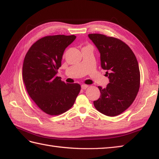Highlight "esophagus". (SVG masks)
Wrapping results in <instances>:
<instances>
[{"mask_svg":"<svg viewBox=\"0 0 159 159\" xmlns=\"http://www.w3.org/2000/svg\"><path fill=\"white\" fill-rule=\"evenodd\" d=\"M89 86L88 85H87V84H82V85H81V88L83 89H86Z\"/></svg>","mask_w":159,"mask_h":159,"instance_id":"1","label":"esophagus"}]
</instances>
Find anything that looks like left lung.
I'll return each instance as SVG.
<instances>
[{"instance_id": "obj_1", "label": "left lung", "mask_w": 159, "mask_h": 159, "mask_svg": "<svg viewBox=\"0 0 159 159\" xmlns=\"http://www.w3.org/2000/svg\"><path fill=\"white\" fill-rule=\"evenodd\" d=\"M100 53L101 66L106 70L110 83L98 87L101 95L93 102L99 112L115 116L134 102L140 85L139 65L131 48L121 40L101 34L88 35Z\"/></svg>"}]
</instances>
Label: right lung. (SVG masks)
I'll return each mask as SVG.
<instances>
[{
  "label": "right lung",
  "instance_id": "right-lung-1",
  "mask_svg": "<svg viewBox=\"0 0 159 159\" xmlns=\"http://www.w3.org/2000/svg\"><path fill=\"white\" fill-rule=\"evenodd\" d=\"M75 35L47 36L35 42L25 55L22 76L30 97L44 112L59 115L72 108L80 91L78 83H65L57 76L66 48Z\"/></svg>",
  "mask_w": 159,
  "mask_h": 159
}]
</instances>
